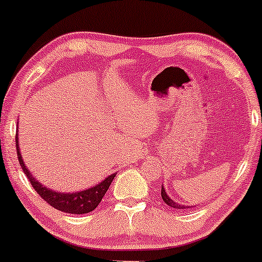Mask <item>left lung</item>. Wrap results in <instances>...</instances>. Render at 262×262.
I'll use <instances>...</instances> for the list:
<instances>
[{"mask_svg": "<svg viewBox=\"0 0 262 262\" xmlns=\"http://www.w3.org/2000/svg\"><path fill=\"white\" fill-rule=\"evenodd\" d=\"M160 194H162V198H163V200L165 201V203L168 204L169 206H171V208H175V209H189V206L179 205V204H177V203H175L174 200H171L170 198L168 196V194H166L165 190H164V188H163V186H162V192H160Z\"/></svg>", "mask_w": 262, "mask_h": 262, "instance_id": "1", "label": "left lung"}]
</instances>
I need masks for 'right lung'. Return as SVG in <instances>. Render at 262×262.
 Returning a JSON list of instances; mask_svg holds the SVG:
<instances>
[{
    "label": "right lung",
    "instance_id": "right-lung-1",
    "mask_svg": "<svg viewBox=\"0 0 262 262\" xmlns=\"http://www.w3.org/2000/svg\"><path fill=\"white\" fill-rule=\"evenodd\" d=\"M18 138L16 134V148H17V155H18V162L21 164L22 170L25 171L26 177L30 180L31 185L33 186V189L38 192L39 196L43 200L47 201L52 208L57 209V210H61L63 212H68V214H87L89 211H93L97 206L99 205V203L102 201L103 196L107 192V190L111 186L112 182H113L116 174L109 175L108 178H105V180H103L102 183L98 185L93 186V188H89L87 190H82L78 192H70V194H64V192H57L47 189L46 186H43L37 182L36 179L31 175L28 169L26 168L24 160H22L21 153H19L18 149Z\"/></svg>",
    "mask_w": 262,
    "mask_h": 262
}]
</instances>
